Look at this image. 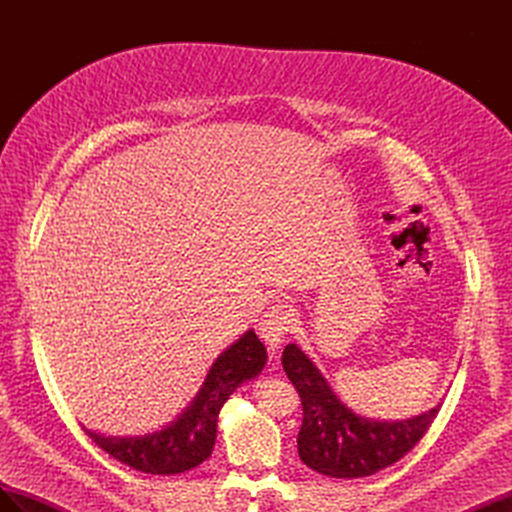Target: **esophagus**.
<instances>
[{
    "label": "esophagus",
    "mask_w": 512,
    "mask_h": 512,
    "mask_svg": "<svg viewBox=\"0 0 512 512\" xmlns=\"http://www.w3.org/2000/svg\"><path fill=\"white\" fill-rule=\"evenodd\" d=\"M292 324H294V312L290 309V305L275 303L267 307V312L262 314L258 322V331H260V337L265 339V344L271 350H275L292 329Z\"/></svg>",
    "instance_id": "esophagus-1"
}]
</instances>
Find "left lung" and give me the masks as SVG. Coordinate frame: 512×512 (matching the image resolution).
I'll use <instances>...</instances> for the list:
<instances>
[{"label":"left lung","mask_w":512,"mask_h":512,"mask_svg":"<svg viewBox=\"0 0 512 512\" xmlns=\"http://www.w3.org/2000/svg\"><path fill=\"white\" fill-rule=\"evenodd\" d=\"M282 365L303 406L299 457L307 468L324 476L363 478L393 466L421 442L440 412L436 406L408 421H371L356 416L337 399L299 346H286Z\"/></svg>","instance_id":"left-lung-1"}]
</instances>
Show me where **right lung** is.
Returning <instances> with one entry per match:
<instances>
[{"instance_id":"add662e5","label":"right lung","mask_w":512,"mask_h":512,"mask_svg":"<svg viewBox=\"0 0 512 512\" xmlns=\"http://www.w3.org/2000/svg\"><path fill=\"white\" fill-rule=\"evenodd\" d=\"M267 350L254 331H247L213 363L203 389L175 423L143 438H104L85 429L102 451L145 474H181L203 463L215 444L218 414L243 380L260 374Z\"/></svg>"}]
</instances>
